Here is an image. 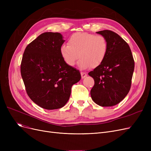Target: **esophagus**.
<instances>
[{
	"label": "esophagus",
	"instance_id": "34e87169",
	"mask_svg": "<svg viewBox=\"0 0 151 151\" xmlns=\"http://www.w3.org/2000/svg\"><path fill=\"white\" fill-rule=\"evenodd\" d=\"M81 77H82V79L85 78V77L87 76V74H86V73H85V72H81Z\"/></svg>",
	"mask_w": 151,
	"mask_h": 151
}]
</instances>
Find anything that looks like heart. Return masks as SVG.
Here are the masks:
<instances>
[{
    "instance_id": "b5f03b06",
    "label": "heart",
    "mask_w": 151,
    "mask_h": 151,
    "mask_svg": "<svg viewBox=\"0 0 151 151\" xmlns=\"http://www.w3.org/2000/svg\"><path fill=\"white\" fill-rule=\"evenodd\" d=\"M108 49V41L104 36L77 32L68 38V45L60 47V54L63 60L70 67L75 65L79 57L78 65L86 69L101 65L106 58Z\"/></svg>"
}]
</instances>
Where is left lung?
<instances>
[{
  "instance_id": "1",
  "label": "left lung",
  "mask_w": 151,
  "mask_h": 151,
  "mask_svg": "<svg viewBox=\"0 0 151 151\" xmlns=\"http://www.w3.org/2000/svg\"><path fill=\"white\" fill-rule=\"evenodd\" d=\"M108 43L106 58L88 73L94 80L91 90L93 101L101 106H113L125 98L130 89L135 63L129 45L110 30L96 32Z\"/></svg>"
}]
</instances>
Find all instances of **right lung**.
Masks as SVG:
<instances>
[{
  "label": "right lung",
  "mask_w": 151,
  "mask_h": 151,
  "mask_svg": "<svg viewBox=\"0 0 151 151\" xmlns=\"http://www.w3.org/2000/svg\"><path fill=\"white\" fill-rule=\"evenodd\" d=\"M64 42L60 33L46 32L31 42L22 55L21 74L26 93L44 109L64 106L72 85L81 78L79 70L68 65L61 56Z\"/></svg>",
  "instance_id": "obj_1"
}]
</instances>
